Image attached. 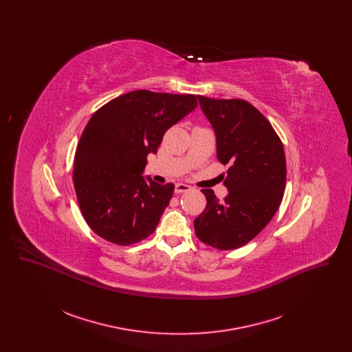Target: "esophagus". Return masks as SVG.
<instances>
[{
    "instance_id": "34e87169",
    "label": "esophagus",
    "mask_w": 352,
    "mask_h": 352,
    "mask_svg": "<svg viewBox=\"0 0 352 352\" xmlns=\"http://www.w3.org/2000/svg\"><path fill=\"white\" fill-rule=\"evenodd\" d=\"M191 190V186L184 184H175V192L177 194H181V192H187Z\"/></svg>"
}]
</instances>
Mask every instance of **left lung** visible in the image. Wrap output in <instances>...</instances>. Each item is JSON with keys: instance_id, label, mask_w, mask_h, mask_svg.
<instances>
[{"instance_id": "left-lung-1", "label": "left lung", "mask_w": 352, "mask_h": 352, "mask_svg": "<svg viewBox=\"0 0 352 352\" xmlns=\"http://www.w3.org/2000/svg\"><path fill=\"white\" fill-rule=\"evenodd\" d=\"M217 135V157L230 164L219 201L203 188L207 206L194 220L198 239L220 251L236 250L260 234L277 212L286 184L284 146L273 126L248 101L198 96Z\"/></svg>"}]
</instances>
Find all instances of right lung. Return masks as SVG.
Returning <instances> with one entry per match:
<instances>
[{
	"label": "right lung",
	"instance_id": "add662e5",
	"mask_svg": "<svg viewBox=\"0 0 352 352\" xmlns=\"http://www.w3.org/2000/svg\"><path fill=\"white\" fill-rule=\"evenodd\" d=\"M197 105L195 95L138 89L107 102L89 118L75 153L74 184L95 234L129 245L155 231L174 184L144 177L146 157Z\"/></svg>",
	"mask_w": 352,
	"mask_h": 352
}]
</instances>
